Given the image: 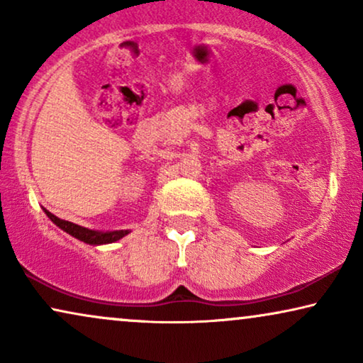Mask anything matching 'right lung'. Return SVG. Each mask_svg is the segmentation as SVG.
I'll return each instance as SVG.
<instances>
[{
	"instance_id": "obj_1",
	"label": "right lung",
	"mask_w": 363,
	"mask_h": 363,
	"mask_svg": "<svg viewBox=\"0 0 363 363\" xmlns=\"http://www.w3.org/2000/svg\"><path fill=\"white\" fill-rule=\"evenodd\" d=\"M44 213H46L49 220H51L54 225L61 228L62 231H66L67 235H71L76 238V240L87 242V245L92 246H101V245H108V242H116L118 240H122L123 236H127L128 230H117V231H97V230H89V228L79 226L76 223L61 220V218L54 216L52 213H49L46 208H44Z\"/></svg>"
}]
</instances>
